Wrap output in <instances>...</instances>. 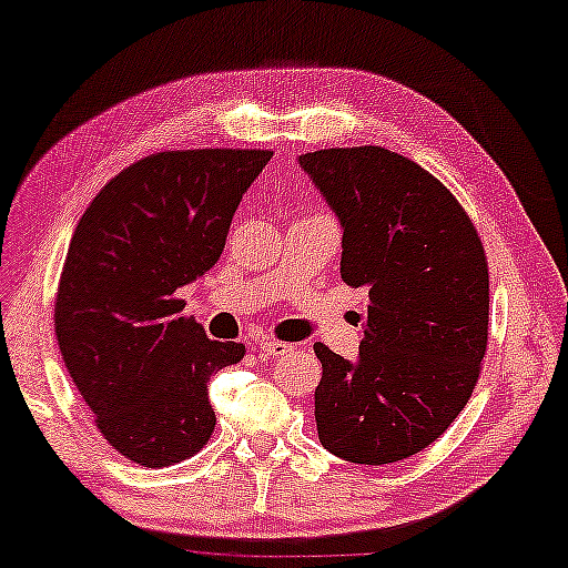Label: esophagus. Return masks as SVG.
Here are the masks:
<instances>
[{"instance_id": "34e87169", "label": "esophagus", "mask_w": 568, "mask_h": 568, "mask_svg": "<svg viewBox=\"0 0 568 568\" xmlns=\"http://www.w3.org/2000/svg\"><path fill=\"white\" fill-rule=\"evenodd\" d=\"M258 352H262V357L266 359H277L293 352V344H285V341H277V338H262L258 341Z\"/></svg>"}]
</instances>
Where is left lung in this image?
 Here are the masks:
<instances>
[{"instance_id": "left-lung-1", "label": "left lung", "mask_w": 568, "mask_h": 568, "mask_svg": "<svg viewBox=\"0 0 568 568\" xmlns=\"http://www.w3.org/2000/svg\"><path fill=\"white\" fill-rule=\"evenodd\" d=\"M336 211L341 277L367 288L357 362L314 344V420L327 453L386 466L447 432L487 352L489 270L466 209L405 155L378 145L298 159Z\"/></svg>"}]
</instances>
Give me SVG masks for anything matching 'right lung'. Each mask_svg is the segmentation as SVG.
<instances>
[{
  "mask_svg": "<svg viewBox=\"0 0 568 568\" xmlns=\"http://www.w3.org/2000/svg\"><path fill=\"white\" fill-rule=\"evenodd\" d=\"M272 150H166L94 195L54 298L60 354L108 444L145 468L211 439V375L243 359L184 317L176 291L222 256L230 222Z\"/></svg>",
  "mask_w": 568,
  "mask_h": 568,
  "instance_id": "right-lung-1",
  "label": "right lung"
}]
</instances>
